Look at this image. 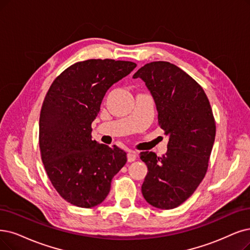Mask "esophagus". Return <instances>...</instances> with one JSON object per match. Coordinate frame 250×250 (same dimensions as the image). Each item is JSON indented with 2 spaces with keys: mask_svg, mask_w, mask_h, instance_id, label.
<instances>
[{
  "mask_svg": "<svg viewBox=\"0 0 250 250\" xmlns=\"http://www.w3.org/2000/svg\"><path fill=\"white\" fill-rule=\"evenodd\" d=\"M135 159H136V153L135 152H133V151L128 152V154H127L128 162H133V161H135Z\"/></svg>",
  "mask_w": 250,
  "mask_h": 250,
  "instance_id": "1",
  "label": "esophagus"
}]
</instances>
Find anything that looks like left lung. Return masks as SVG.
I'll use <instances>...</instances> for the list:
<instances>
[{
	"label": "left lung",
	"instance_id": "1",
	"mask_svg": "<svg viewBox=\"0 0 250 250\" xmlns=\"http://www.w3.org/2000/svg\"><path fill=\"white\" fill-rule=\"evenodd\" d=\"M142 79L154 98L158 122L167 135V152L139 154L147 166L142 186L146 201L172 209L191 197L205 176L215 138V122L208 98L195 80L166 62L141 67Z\"/></svg>",
	"mask_w": 250,
	"mask_h": 250
}]
</instances>
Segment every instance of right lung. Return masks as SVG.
I'll list each match as a JSON object with an SVG mask.
<instances>
[{"label":"right lung","mask_w":250,"mask_h":250,"mask_svg":"<svg viewBox=\"0 0 250 250\" xmlns=\"http://www.w3.org/2000/svg\"><path fill=\"white\" fill-rule=\"evenodd\" d=\"M136 67L131 62L89 59L59 75L44 99L39 123L42 161L64 200L82 208L104 201L126 153L92 141L91 124L106 91Z\"/></svg>","instance_id":"right-lung-1"}]
</instances>
